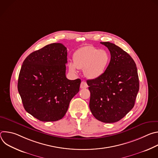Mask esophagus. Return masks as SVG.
Listing matches in <instances>:
<instances>
[{
	"instance_id": "34e87169",
	"label": "esophagus",
	"mask_w": 158,
	"mask_h": 158,
	"mask_svg": "<svg viewBox=\"0 0 158 158\" xmlns=\"http://www.w3.org/2000/svg\"><path fill=\"white\" fill-rule=\"evenodd\" d=\"M80 87H81V89H85V88H87V87H88V85H87L86 82H85V81H82L81 83Z\"/></svg>"
}]
</instances>
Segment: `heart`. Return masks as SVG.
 <instances>
[{
	"instance_id": "1",
	"label": "heart",
	"mask_w": 158,
	"mask_h": 158,
	"mask_svg": "<svg viewBox=\"0 0 158 158\" xmlns=\"http://www.w3.org/2000/svg\"><path fill=\"white\" fill-rule=\"evenodd\" d=\"M110 61V56L106 50L91 46L77 49L73 55V63H69V69L76 73L77 69H84V74L90 79L101 77L106 71Z\"/></svg>"
}]
</instances>
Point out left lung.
I'll list each match as a JSON object with an SVG mask.
<instances>
[{
    "mask_svg": "<svg viewBox=\"0 0 158 158\" xmlns=\"http://www.w3.org/2000/svg\"><path fill=\"white\" fill-rule=\"evenodd\" d=\"M110 53V61L99 77L87 80L91 93L89 108L98 120L113 123L133 108L139 83L136 65L132 58L114 44L103 42Z\"/></svg>",
    "mask_w": 158,
    "mask_h": 158,
    "instance_id": "8db88e82",
    "label": "left lung"
}]
</instances>
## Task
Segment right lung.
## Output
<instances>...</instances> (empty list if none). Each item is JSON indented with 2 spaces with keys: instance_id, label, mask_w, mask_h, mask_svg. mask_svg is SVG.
Returning a JSON list of instances; mask_svg holds the SVG:
<instances>
[{
  "instance_id": "add662e5",
  "label": "right lung",
  "mask_w": 158,
  "mask_h": 158,
  "mask_svg": "<svg viewBox=\"0 0 158 158\" xmlns=\"http://www.w3.org/2000/svg\"><path fill=\"white\" fill-rule=\"evenodd\" d=\"M67 48L53 43L30 54L19 75L17 88L25 110L40 121L61 119L79 91L81 79L65 76Z\"/></svg>"
}]
</instances>
